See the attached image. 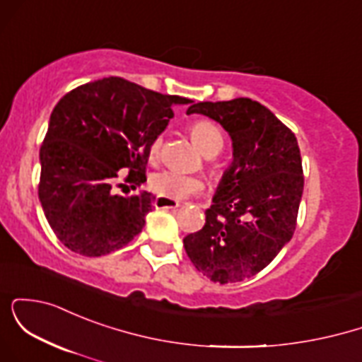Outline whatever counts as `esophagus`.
<instances>
[{
    "instance_id": "esophagus-1",
    "label": "esophagus",
    "mask_w": 362,
    "mask_h": 362,
    "mask_svg": "<svg viewBox=\"0 0 362 362\" xmlns=\"http://www.w3.org/2000/svg\"><path fill=\"white\" fill-rule=\"evenodd\" d=\"M153 204H155L156 209H175V207H180V202L163 197V195H158L155 201H153Z\"/></svg>"
}]
</instances>
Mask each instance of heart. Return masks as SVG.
Masks as SVG:
<instances>
[{"instance_id":"b5f03b06","label":"heart","mask_w":362,"mask_h":362,"mask_svg":"<svg viewBox=\"0 0 362 362\" xmlns=\"http://www.w3.org/2000/svg\"><path fill=\"white\" fill-rule=\"evenodd\" d=\"M190 136L204 155L211 151H219L223 148V132L211 120H195L190 126ZM163 151V136H156L151 139L148 148L149 160L156 161ZM149 187L156 194L168 199H185L190 195L201 192L204 182L201 177L189 175V173L177 172V170H161L153 173L149 178Z\"/></svg>"}]
</instances>
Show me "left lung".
<instances>
[{"mask_svg":"<svg viewBox=\"0 0 362 362\" xmlns=\"http://www.w3.org/2000/svg\"><path fill=\"white\" fill-rule=\"evenodd\" d=\"M187 114L221 124L233 143V161L202 230L184 238L185 252L213 282L243 281L267 267L296 230L305 185L296 136L250 98L192 102Z\"/></svg>","mask_w":362,"mask_h":362,"instance_id":"1","label":"left lung"}]
</instances>
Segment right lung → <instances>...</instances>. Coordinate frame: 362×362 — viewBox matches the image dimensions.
<instances>
[{"label": "right lung", "mask_w": 362, "mask_h": 362, "mask_svg": "<svg viewBox=\"0 0 362 362\" xmlns=\"http://www.w3.org/2000/svg\"><path fill=\"white\" fill-rule=\"evenodd\" d=\"M178 95L124 78L86 83L54 107L40 146L39 199L59 242L85 257L119 250L141 233L153 197L112 192L119 170L132 189L146 182L148 148L173 117ZM122 185V184H119Z\"/></svg>", "instance_id": "add662e5"}]
</instances>
